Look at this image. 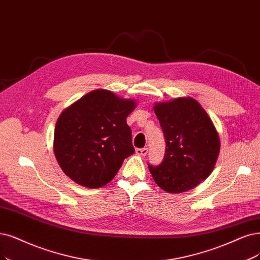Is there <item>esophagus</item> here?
<instances>
[{
  "instance_id": "34e87169",
  "label": "esophagus",
  "mask_w": 260,
  "mask_h": 260,
  "mask_svg": "<svg viewBox=\"0 0 260 260\" xmlns=\"http://www.w3.org/2000/svg\"><path fill=\"white\" fill-rule=\"evenodd\" d=\"M148 148H141V149H136V154L141 155V156H146L148 154Z\"/></svg>"
}]
</instances>
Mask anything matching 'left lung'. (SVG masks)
Wrapping results in <instances>:
<instances>
[{"label": "left lung", "mask_w": 260, "mask_h": 260, "mask_svg": "<svg viewBox=\"0 0 260 260\" xmlns=\"http://www.w3.org/2000/svg\"><path fill=\"white\" fill-rule=\"evenodd\" d=\"M166 141L162 161L149 165L156 184L169 193L194 188L212 172L219 138L209 115L194 99H177L154 106Z\"/></svg>", "instance_id": "obj_1"}]
</instances>
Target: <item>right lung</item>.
Here are the masks:
<instances>
[{"instance_id":"obj_1","label":"right lung","mask_w":260,"mask_h":260,"mask_svg":"<svg viewBox=\"0 0 260 260\" xmlns=\"http://www.w3.org/2000/svg\"><path fill=\"white\" fill-rule=\"evenodd\" d=\"M135 102L107 90H95L65 109L56 121L53 150L67 177L98 188L117 175L135 152L127 115Z\"/></svg>"}]
</instances>
